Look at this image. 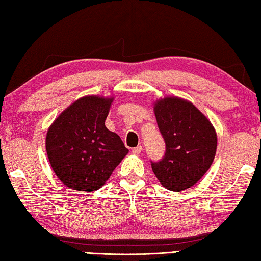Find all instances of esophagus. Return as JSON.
I'll list each match as a JSON object with an SVG mask.
<instances>
[{
  "label": "esophagus",
  "mask_w": 261,
  "mask_h": 261,
  "mask_svg": "<svg viewBox=\"0 0 261 261\" xmlns=\"http://www.w3.org/2000/svg\"><path fill=\"white\" fill-rule=\"evenodd\" d=\"M141 151H142V146L141 145L132 149V152H134V154H140Z\"/></svg>",
  "instance_id": "obj_1"
}]
</instances>
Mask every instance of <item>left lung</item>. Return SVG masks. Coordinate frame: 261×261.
<instances>
[{
    "label": "left lung",
    "instance_id": "8db88e82",
    "mask_svg": "<svg viewBox=\"0 0 261 261\" xmlns=\"http://www.w3.org/2000/svg\"><path fill=\"white\" fill-rule=\"evenodd\" d=\"M157 124L166 142V153L151 163L164 187L180 192L195 185L212 165L218 136L211 121L192 102L165 96L153 103Z\"/></svg>",
    "mask_w": 261,
    "mask_h": 261
}]
</instances>
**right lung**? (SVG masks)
<instances>
[{"instance_id":"add662e5","label":"right lung","mask_w":261,"mask_h":261,"mask_svg":"<svg viewBox=\"0 0 261 261\" xmlns=\"http://www.w3.org/2000/svg\"><path fill=\"white\" fill-rule=\"evenodd\" d=\"M114 97L86 95L66 108L49 126L46 151L54 173L70 190L101 188L129 150L105 126Z\"/></svg>"}]
</instances>
